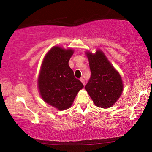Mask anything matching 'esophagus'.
Returning a JSON list of instances; mask_svg holds the SVG:
<instances>
[{"mask_svg":"<svg viewBox=\"0 0 152 152\" xmlns=\"http://www.w3.org/2000/svg\"><path fill=\"white\" fill-rule=\"evenodd\" d=\"M80 81L82 82V84H83V85L84 86V85H85V81H84V78H81L80 79Z\"/></svg>","mask_w":152,"mask_h":152,"instance_id":"obj_1","label":"esophagus"}]
</instances>
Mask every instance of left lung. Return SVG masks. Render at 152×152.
<instances>
[{"instance_id": "obj_1", "label": "left lung", "mask_w": 152, "mask_h": 152, "mask_svg": "<svg viewBox=\"0 0 152 152\" xmlns=\"http://www.w3.org/2000/svg\"><path fill=\"white\" fill-rule=\"evenodd\" d=\"M91 76L85 86L94 103L98 107H110L120 97L123 82L119 72L113 68L102 53L87 52Z\"/></svg>"}]
</instances>
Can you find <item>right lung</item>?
Segmentation results:
<instances>
[{
	"instance_id": "add662e5",
	"label": "right lung",
	"mask_w": 152,
	"mask_h": 152,
	"mask_svg": "<svg viewBox=\"0 0 152 152\" xmlns=\"http://www.w3.org/2000/svg\"><path fill=\"white\" fill-rule=\"evenodd\" d=\"M73 52L71 49L51 48L43 60L38 78L43 101L60 110L70 108L77 93L84 87L68 65Z\"/></svg>"
}]
</instances>
